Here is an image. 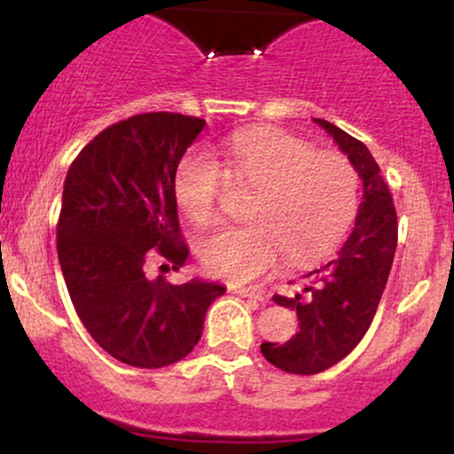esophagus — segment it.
I'll return each instance as SVG.
<instances>
[{"instance_id":"1","label":"esophagus","mask_w":454,"mask_h":454,"mask_svg":"<svg viewBox=\"0 0 454 454\" xmlns=\"http://www.w3.org/2000/svg\"><path fill=\"white\" fill-rule=\"evenodd\" d=\"M234 294L245 296V299H254V301H264V294L256 288H245V286H239V288H232Z\"/></svg>"}]
</instances>
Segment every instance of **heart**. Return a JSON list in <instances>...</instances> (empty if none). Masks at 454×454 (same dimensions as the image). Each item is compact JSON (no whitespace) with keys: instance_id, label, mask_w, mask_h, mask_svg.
I'll use <instances>...</instances> for the list:
<instances>
[{"instance_id":"b5f03b06","label":"heart","mask_w":454,"mask_h":454,"mask_svg":"<svg viewBox=\"0 0 454 454\" xmlns=\"http://www.w3.org/2000/svg\"><path fill=\"white\" fill-rule=\"evenodd\" d=\"M217 164L187 153L175 173L179 209L196 226L220 217L228 181L254 192L252 223L223 228L198 243L202 267L243 284L288 262L311 264L328 256L350 232L361 207L358 170L340 151H316L281 129H247L223 143Z\"/></svg>"}]
</instances>
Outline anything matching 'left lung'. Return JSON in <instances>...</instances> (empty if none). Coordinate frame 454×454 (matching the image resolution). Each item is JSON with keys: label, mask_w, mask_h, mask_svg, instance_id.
Instances as JSON below:
<instances>
[{"label": "left lung", "mask_w": 454, "mask_h": 454, "mask_svg": "<svg viewBox=\"0 0 454 454\" xmlns=\"http://www.w3.org/2000/svg\"><path fill=\"white\" fill-rule=\"evenodd\" d=\"M316 123L361 175L363 202L340 254L305 275L303 293L273 296L278 305L296 309L299 333L286 343L264 341L260 350L270 364L296 376L325 372L358 346L376 316L397 249V211L372 151L325 119Z\"/></svg>", "instance_id": "left-lung-1"}]
</instances>
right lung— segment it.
<instances>
[{
  "instance_id": "add662e5",
  "label": "right lung",
  "mask_w": 454,
  "mask_h": 454,
  "mask_svg": "<svg viewBox=\"0 0 454 454\" xmlns=\"http://www.w3.org/2000/svg\"><path fill=\"white\" fill-rule=\"evenodd\" d=\"M207 126L181 113H140L102 129L72 161L57 222V256L90 335L117 361L158 369L187 356L226 288L147 278L179 270L190 249L176 217L175 173Z\"/></svg>"
}]
</instances>
